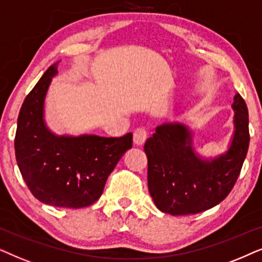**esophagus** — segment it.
Segmentation results:
<instances>
[{
  "label": "esophagus",
  "mask_w": 262,
  "mask_h": 262,
  "mask_svg": "<svg viewBox=\"0 0 262 262\" xmlns=\"http://www.w3.org/2000/svg\"><path fill=\"white\" fill-rule=\"evenodd\" d=\"M146 139H147V132H146L145 128L135 129V132L133 134V140H134L135 145L142 146L145 144Z\"/></svg>",
  "instance_id": "1"
}]
</instances>
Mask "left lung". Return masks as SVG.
Segmentation results:
<instances>
[{
    "label": "left lung",
    "mask_w": 262,
    "mask_h": 262,
    "mask_svg": "<svg viewBox=\"0 0 262 262\" xmlns=\"http://www.w3.org/2000/svg\"><path fill=\"white\" fill-rule=\"evenodd\" d=\"M233 135L224 153L204 158L193 147L186 124L170 122L147 139L148 190L164 213L186 215L214 207L228 196L239 176L249 147V118L246 102L233 97Z\"/></svg>",
    "instance_id": "obj_1"
}]
</instances>
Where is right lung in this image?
I'll list each match as a JSON object with an SVG mask.
<instances>
[{
	"label": "right lung",
	"instance_id": "obj_1",
	"mask_svg": "<svg viewBox=\"0 0 262 262\" xmlns=\"http://www.w3.org/2000/svg\"><path fill=\"white\" fill-rule=\"evenodd\" d=\"M58 63L47 69L24 100L14 147L17 166L34 198L51 206L81 208L100 198L107 177L133 146V134L104 138L52 133L44 120V102Z\"/></svg>",
	"mask_w": 262,
	"mask_h": 262
}]
</instances>
